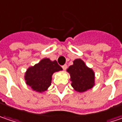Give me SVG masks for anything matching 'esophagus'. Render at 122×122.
I'll return each instance as SVG.
<instances>
[{
    "label": "esophagus",
    "mask_w": 122,
    "mask_h": 122,
    "mask_svg": "<svg viewBox=\"0 0 122 122\" xmlns=\"http://www.w3.org/2000/svg\"><path fill=\"white\" fill-rule=\"evenodd\" d=\"M62 68L63 69V70H66L67 68H68V66L66 65V64H65V65H63V66H62Z\"/></svg>",
    "instance_id": "1"
}]
</instances>
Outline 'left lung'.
I'll return each mask as SVG.
<instances>
[{
  "label": "left lung",
  "instance_id": "left-lung-1",
  "mask_svg": "<svg viewBox=\"0 0 122 122\" xmlns=\"http://www.w3.org/2000/svg\"><path fill=\"white\" fill-rule=\"evenodd\" d=\"M67 72L70 75L71 86L76 91L83 92L95 86L94 71L81 59H76L73 61V65L67 69Z\"/></svg>",
  "mask_w": 122,
  "mask_h": 122
}]
</instances>
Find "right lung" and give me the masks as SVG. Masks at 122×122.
<instances>
[{"mask_svg":"<svg viewBox=\"0 0 122 122\" xmlns=\"http://www.w3.org/2000/svg\"><path fill=\"white\" fill-rule=\"evenodd\" d=\"M62 70L56 60L52 61L48 58L43 59L27 70L25 73V82L34 91L45 92L51 85L52 75Z\"/></svg>","mask_w":122,"mask_h":122,"instance_id":"add662e5","label":"right lung"}]
</instances>
